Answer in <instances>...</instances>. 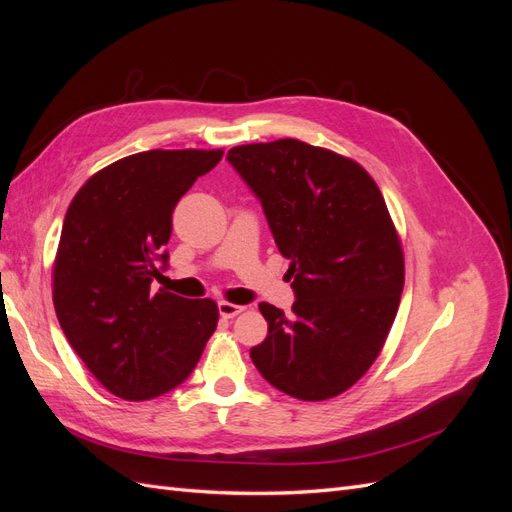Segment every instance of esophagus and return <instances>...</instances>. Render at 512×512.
<instances>
[{"label":"esophagus","instance_id":"obj_1","mask_svg":"<svg viewBox=\"0 0 512 512\" xmlns=\"http://www.w3.org/2000/svg\"><path fill=\"white\" fill-rule=\"evenodd\" d=\"M218 312H220V316L222 318H235L237 314H241L243 312V307L241 305H235V303H228V301H220L218 303Z\"/></svg>","mask_w":512,"mask_h":512}]
</instances>
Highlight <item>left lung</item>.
I'll use <instances>...</instances> for the list:
<instances>
[{"label": "left lung", "mask_w": 512, "mask_h": 512, "mask_svg": "<svg viewBox=\"0 0 512 512\" xmlns=\"http://www.w3.org/2000/svg\"><path fill=\"white\" fill-rule=\"evenodd\" d=\"M226 160L260 200L290 260L292 316L260 303L256 369L282 393L331 399L359 380L389 335L404 290V254L384 198L365 170L294 138L241 145Z\"/></svg>", "instance_id": "1"}]
</instances>
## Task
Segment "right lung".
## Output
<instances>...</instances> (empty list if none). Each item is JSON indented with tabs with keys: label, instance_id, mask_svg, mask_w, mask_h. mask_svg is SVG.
<instances>
[{
	"label": "right lung",
	"instance_id": "obj_1",
	"mask_svg": "<svg viewBox=\"0 0 512 512\" xmlns=\"http://www.w3.org/2000/svg\"><path fill=\"white\" fill-rule=\"evenodd\" d=\"M222 149L134 153L91 177L68 207L53 267L61 331L104 389L130 401L173 391L218 327L211 299L153 292L173 211Z\"/></svg>",
	"mask_w": 512,
	"mask_h": 512
}]
</instances>
